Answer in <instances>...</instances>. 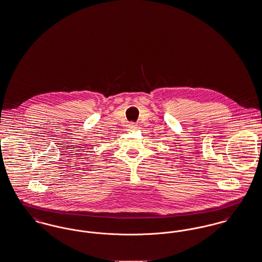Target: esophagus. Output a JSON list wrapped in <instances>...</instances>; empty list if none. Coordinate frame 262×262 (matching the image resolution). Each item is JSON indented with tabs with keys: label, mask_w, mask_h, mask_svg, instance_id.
<instances>
[{
	"label": "esophagus",
	"mask_w": 262,
	"mask_h": 262,
	"mask_svg": "<svg viewBox=\"0 0 262 262\" xmlns=\"http://www.w3.org/2000/svg\"><path fill=\"white\" fill-rule=\"evenodd\" d=\"M137 125H135V124H130V125H128V128L129 129H135V128H137Z\"/></svg>",
	"instance_id": "1"
}]
</instances>
